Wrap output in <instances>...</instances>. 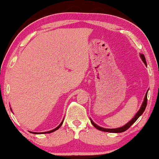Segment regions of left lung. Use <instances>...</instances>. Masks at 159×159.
I'll return each mask as SVG.
<instances>
[{
  "mask_svg": "<svg viewBox=\"0 0 159 159\" xmlns=\"http://www.w3.org/2000/svg\"><path fill=\"white\" fill-rule=\"evenodd\" d=\"M140 57H141L142 61H143V62L144 63V64L147 66V61H146L145 57H144L143 54H140ZM147 93H148V90H147V93H146V95H145V97H144L143 102V103H142V105H141V107H140V110L138 111V112H137V114H135V116H134V117L132 118V120H131L129 122V123L125 124V125H123V127L117 128V129H105V128L98 126V125H96V124L94 122L90 119L91 123L93 124V126L96 128V129H97L98 130L102 131V132H113V133H121V132H125V131H126L127 129H129V128L130 127L131 125H132V124L134 123V122H135L136 120L138 119V118H139L140 116H141L142 114H143V111H145V108H146V107H147Z\"/></svg>",
  "mask_w": 159,
  "mask_h": 159,
  "instance_id": "1",
  "label": "left lung"
}]
</instances>
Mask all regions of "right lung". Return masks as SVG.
<instances>
[{"instance_id": "obj_1", "label": "right lung", "mask_w": 159, "mask_h": 159, "mask_svg": "<svg viewBox=\"0 0 159 159\" xmlns=\"http://www.w3.org/2000/svg\"><path fill=\"white\" fill-rule=\"evenodd\" d=\"M63 121L61 122V123L60 124V125H58L57 127L55 128V129H53V130L48 131V132H31V133H34V134H47V133H51V132H54V131L57 130V129H59V128L61 126V125H62V124H63Z\"/></svg>"}]
</instances>
